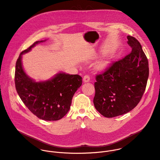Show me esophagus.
<instances>
[{"label": "esophagus", "instance_id": "esophagus-1", "mask_svg": "<svg viewBox=\"0 0 160 160\" xmlns=\"http://www.w3.org/2000/svg\"><path fill=\"white\" fill-rule=\"evenodd\" d=\"M83 82L86 83V82H88L90 81V77L88 75H85L83 77Z\"/></svg>", "mask_w": 160, "mask_h": 160}]
</instances>
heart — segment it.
Here are the masks:
<instances>
[{
    "label": "heart",
    "instance_id": "b5f03b06",
    "mask_svg": "<svg viewBox=\"0 0 160 160\" xmlns=\"http://www.w3.org/2000/svg\"><path fill=\"white\" fill-rule=\"evenodd\" d=\"M108 64L109 62L106 59H102L96 63V67L98 70H104L108 67Z\"/></svg>",
    "mask_w": 160,
    "mask_h": 160
}]
</instances>
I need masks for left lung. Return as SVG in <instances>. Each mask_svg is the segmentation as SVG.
Here are the masks:
<instances>
[{"label": "left lung", "mask_w": 160, "mask_h": 160, "mask_svg": "<svg viewBox=\"0 0 160 160\" xmlns=\"http://www.w3.org/2000/svg\"><path fill=\"white\" fill-rule=\"evenodd\" d=\"M132 52L114 62L102 74L96 76L94 104L106 118L122 115L141 101L149 77L148 60L141 43L127 36Z\"/></svg>", "instance_id": "8db88e82"}]
</instances>
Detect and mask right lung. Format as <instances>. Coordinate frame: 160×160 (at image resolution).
I'll return each mask as SVG.
<instances>
[{
    "mask_svg": "<svg viewBox=\"0 0 160 160\" xmlns=\"http://www.w3.org/2000/svg\"><path fill=\"white\" fill-rule=\"evenodd\" d=\"M45 41L35 42L20 54L16 64L15 85L21 99L35 116L43 120L56 121L69 111L73 96L82 85V78L64 72L45 81L36 82L30 77L22 67V56Z\"/></svg>",
    "mask_w": 160,
    "mask_h": 160,
    "instance_id": "1",
    "label": "right lung"
}]
</instances>
